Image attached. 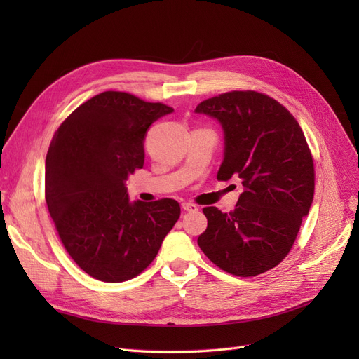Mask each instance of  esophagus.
Instances as JSON below:
<instances>
[{"label": "esophagus", "mask_w": 359, "mask_h": 359, "mask_svg": "<svg viewBox=\"0 0 359 359\" xmlns=\"http://www.w3.org/2000/svg\"><path fill=\"white\" fill-rule=\"evenodd\" d=\"M182 208L184 211H187V212H196L198 211V206L195 203H192V202H183L182 203Z\"/></svg>", "instance_id": "obj_1"}]
</instances>
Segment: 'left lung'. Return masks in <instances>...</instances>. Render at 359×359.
Returning <instances> with one entry per match:
<instances>
[{
    "mask_svg": "<svg viewBox=\"0 0 359 359\" xmlns=\"http://www.w3.org/2000/svg\"><path fill=\"white\" fill-rule=\"evenodd\" d=\"M222 125L225 151L217 179H240L234 211L206 206L208 227L198 244L214 265L256 276L287 257L310 211L314 163L304 132L279 102L263 93L229 91L195 109Z\"/></svg>",
    "mask_w": 359,
    "mask_h": 359,
    "instance_id": "1",
    "label": "left lung"
}]
</instances>
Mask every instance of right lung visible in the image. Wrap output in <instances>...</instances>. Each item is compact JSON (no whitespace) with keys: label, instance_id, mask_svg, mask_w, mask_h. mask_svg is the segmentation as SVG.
Listing matches in <instances>:
<instances>
[{"label":"right lung","instance_id":"right-lung-1","mask_svg":"<svg viewBox=\"0 0 359 359\" xmlns=\"http://www.w3.org/2000/svg\"><path fill=\"white\" fill-rule=\"evenodd\" d=\"M173 107L103 91L61 123L46 154L45 199L65 250L94 279L123 282L149 266L180 217L177 201L129 202L151 123Z\"/></svg>","mask_w":359,"mask_h":359}]
</instances>
